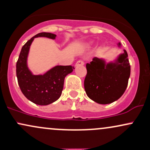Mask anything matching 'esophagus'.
<instances>
[{
    "label": "esophagus",
    "mask_w": 150,
    "mask_h": 150,
    "mask_svg": "<svg viewBox=\"0 0 150 150\" xmlns=\"http://www.w3.org/2000/svg\"><path fill=\"white\" fill-rule=\"evenodd\" d=\"M84 64H85V63H84V62L82 61H77V63H76V64H75V65H76V66H77V65H83Z\"/></svg>",
    "instance_id": "esophagus-1"
}]
</instances>
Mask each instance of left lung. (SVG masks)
<instances>
[{"instance_id": "1", "label": "left lung", "mask_w": 150, "mask_h": 150, "mask_svg": "<svg viewBox=\"0 0 150 150\" xmlns=\"http://www.w3.org/2000/svg\"><path fill=\"white\" fill-rule=\"evenodd\" d=\"M117 45L121 47L120 42ZM123 51L108 63L104 58L94 57L90 63H87L84 87L89 99L98 104H108L123 95L130 75L128 53Z\"/></svg>"}]
</instances>
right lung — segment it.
Returning a JSON list of instances; mask_svg holds the SVG:
<instances>
[{"label": "right lung", "instance_id": "1", "mask_svg": "<svg viewBox=\"0 0 150 150\" xmlns=\"http://www.w3.org/2000/svg\"><path fill=\"white\" fill-rule=\"evenodd\" d=\"M37 37L55 39L56 35L42 32L31 38L22 46L16 64L18 85L27 99L37 105L46 106L58 100L63 89L65 77L73 71L71 65H56L43 75H34L27 65L30 46Z\"/></svg>", "mask_w": 150, "mask_h": 150}]
</instances>
